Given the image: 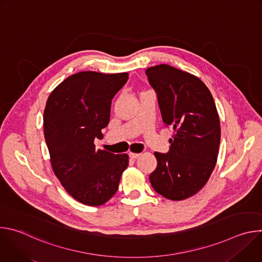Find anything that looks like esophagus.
<instances>
[{"label":"esophagus","instance_id":"esophagus-1","mask_svg":"<svg viewBox=\"0 0 262 262\" xmlns=\"http://www.w3.org/2000/svg\"><path fill=\"white\" fill-rule=\"evenodd\" d=\"M129 158L130 159H133V160H135V159H137V158H139L140 157V154H134V152H129Z\"/></svg>","mask_w":262,"mask_h":262}]
</instances>
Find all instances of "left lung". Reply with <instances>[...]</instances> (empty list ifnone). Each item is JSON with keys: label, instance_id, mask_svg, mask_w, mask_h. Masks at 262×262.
Here are the masks:
<instances>
[{"label": "left lung", "instance_id": "obj_1", "mask_svg": "<svg viewBox=\"0 0 262 262\" xmlns=\"http://www.w3.org/2000/svg\"><path fill=\"white\" fill-rule=\"evenodd\" d=\"M158 96L163 122L175 134L167 154L155 152L149 180L157 193L178 201L198 193L209 179L219 155L221 127L210 91L191 73L167 64L146 69Z\"/></svg>", "mask_w": 262, "mask_h": 262}]
</instances>
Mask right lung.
Returning <instances> with one entry per match:
<instances>
[{"mask_svg":"<svg viewBox=\"0 0 262 262\" xmlns=\"http://www.w3.org/2000/svg\"><path fill=\"white\" fill-rule=\"evenodd\" d=\"M128 80L126 72L81 71L48 98L43 129L54 173L77 201L99 206L118 190L127 155L95 149V138L110 121L112 99Z\"/></svg>","mask_w":262,"mask_h":262,"instance_id":"right-lung-1","label":"right lung"}]
</instances>
